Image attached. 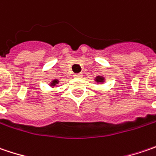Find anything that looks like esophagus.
Returning <instances> with one entry per match:
<instances>
[{"mask_svg":"<svg viewBox=\"0 0 156 156\" xmlns=\"http://www.w3.org/2000/svg\"><path fill=\"white\" fill-rule=\"evenodd\" d=\"M74 77H75V78H82V77H83V74H82V73H78V74H75Z\"/></svg>","mask_w":156,"mask_h":156,"instance_id":"obj_1","label":"esophagus"}]
</instances>
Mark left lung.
I'll use <instances>...</instances> for the list:
<instances>
[{"label": "left lung", "mask_w": 156, "mask_h": 156, "mask_svg": "<svg viewBox=\"0 0 156 156\" xmlns=\"http://www.w3.org/2000/svg\"><path fill=\"white\" fill-rule=\"evenodd\" d=\"M95 80H96V82H98V83H103V82L105 81V78H103V77H101V76H98L97 78H95Z\"/></svg>", "instance_id": "8db88e82"}]
</instances>
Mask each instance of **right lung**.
Masks as SVG:
<instances>
[{
  "label": "right lung",
  "instance_id": "right-lung-1",
  "mask_svg": "<svg viewBox=\"0 0 156 156\" xmlns=\"http://www.w3.org/2000/svg\"><path fill=\"white\" fill-rule=\"evenodd\" d=\"M58 84V79H54V80H52L51 83V86H55V85H57Z\"/></svg>",
  "mask_w": 156,
  "mask_h": 156
}]
</instances>
